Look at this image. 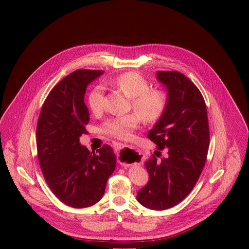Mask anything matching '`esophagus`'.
<instances>
[{
  "mask_svg": "<svg viewBox=\"0 0 249 249\" xmlns=\"http://www.w3.org/2000/svg\"><path fill=\"white\" fill-rule=\"evenodd\" d=\"M125 147V145L124 144H122V143H117L116 145H115V149H116V151H120L121 149H123Z\"/></svg>",
  "mask_w": 249,
  "mask_h": 249,
  "instance_id": "esophagus-1",
  "label": "esophagus"
}]
</instances>
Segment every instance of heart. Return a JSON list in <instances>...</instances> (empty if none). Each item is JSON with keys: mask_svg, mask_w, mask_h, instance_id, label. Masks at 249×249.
<instances>
[{"mask_svg": "<svg viewBox=\"0 0 249 249\" xmlns=\"http://www.w3.org/2000/svg\"><path fill=\"white\" fill-rule=\"evenodd\" d=\"M114 87L131 98L136 112L114 116L106 120L102 131L109 136L125 139L139 125L141 118L145 122L157 121L165 111L167 96L160 89H150V84L145 77L136 72H126L110 81ZM89 107L92 113L98 114L104 107V89L95 87L88 97Z\"/></svg>", "mask_w": 249, "mask_h": 249, "instance_id": "obj_1", "label": "heart"}]
</instances>
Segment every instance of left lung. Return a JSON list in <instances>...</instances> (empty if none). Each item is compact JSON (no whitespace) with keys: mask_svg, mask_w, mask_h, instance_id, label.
<instances>
[{"mask_svg":"<svg viewBox=\"0 0 249 249\" xmlns=\"http://www.w3.org/2000/svg\"><path fill=\"white\" fill-rule=\"evenodd\" d=\"M157 78L167 89V106L148 138L164 155L157 151L146 161L149 182L137 200L159 211L180 203L194 188L207 160L210 132L198 88L177 71H159Z\"/></svg>","mask_w":249,"mask_h":249,"instance_id":"8db88e82","label":"left lung"}]
</instances>
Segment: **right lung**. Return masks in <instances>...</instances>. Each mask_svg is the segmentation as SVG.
Listing matches in <instances>:
<instances>
[{
  "label": "right lung",
  "mask_w": 249,
  "mask_h": 249,
  "mask_svg": "<svg viewBox=\"0 0 249 249\" xmlns=\"http://www.w3.org/2000/svg\"><path fill=\"white\" fill-rule=\"evenodd\" d=\"M102 74L103 71L77 70L68 75L49 92L37 122V156L44 179L61 202L73 208L97 203L116 166L108 145L89 152L80 143L89 121L87 87Z\"/></svg>",
  "instance_id": "right-lung-1"
}]
</instances>
